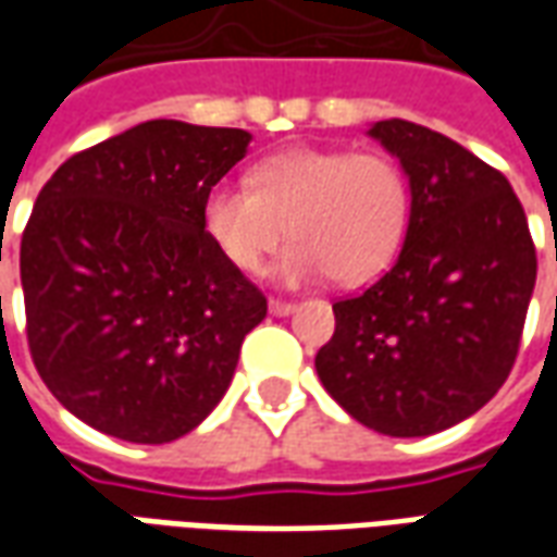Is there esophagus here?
<instances>
[{
	"label": "esophagus",
	"instance_id": "34e87169",
	"mask_svg": "<svg viewBox=\"0 0 557 557\" xmlns=\"http://www.w3.org/2000/svg\"><path fill=\"white\" fill-rule=\"evenodd\" d=\"M268 310L274 315H289L295 310V301H283V298H271L268 301Z\"/></svg>",
	"mask_w": 557,
	"mask_h": 557
}]
</instances>
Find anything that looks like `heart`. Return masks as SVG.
Listing matches in <instances>:
<instances>
[{"instance_id":"obj_1","label":"heart","mask_w":557,"mask_h":557,"mask_svg":"<svg viewBox=\"0 0 557 557\" xmlns=\"http://www.w3.org/2000/svg\"><path fill=\"white\" fill-rule=\"evenodd\" d=\"M409 214V178L397 160L315 146L268 154L250 170V187L218 184L202 202L208 238L247 274L265 265L289 230L277 265L283 283L334 274L343 286H358L375 277L397 256Z\"/></svg>"}]
</instances>
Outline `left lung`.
I'll return each instance as SVG.
<instances>
[{"mask_svg":"<svg viewBox=\"0 0 557 557\" xmlns=\"http://www.w3.org/2000/svg\"><path fill=\"white\" fill-rule=\"evenodd\" d=\"M370 137L409 175V232L385 277L334 304L315 373L363 426L414 438L471 418L507 382L537 250L510 182L468 148L403 119Z\"/></svg>","mask_w":557,"mask_h":557,"instance_id":"8db88e82","label":"left lung"}]
</instances>
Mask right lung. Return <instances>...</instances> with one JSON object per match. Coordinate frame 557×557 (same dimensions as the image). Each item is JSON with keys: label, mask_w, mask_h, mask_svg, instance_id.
I'll return each instance as SVG.
<instances>
[{"label": "right lung", "mask_w": 557, "mask_h": 557, "mask_svg": "<svg viewBox=\"0 0 557 557\" xmlns=\"http://www.w3.org/2000/svg\"><path fill=\"white\" fill-rule=\"evenodd\" d=\"M242 127L154 119L67 158L20 242L32 361L95 430L163 444L199 426L268 301L202 226Z\"/></svg>", "instance_id": "obj_1"}]
</instances>
